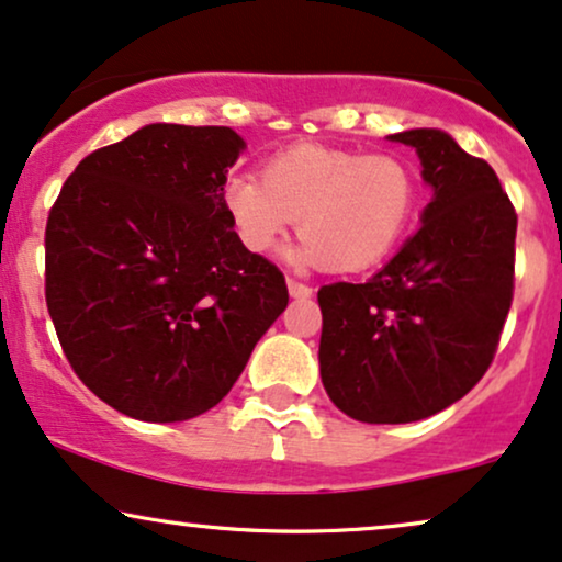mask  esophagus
Instances as JSON below:
<instances>
[{
  "instance_id": "esophagus-1",
  "label": "esophagus",
  "mask_w": 562,
  "mask_h": 562,
  "mask_svg": "<svg viewBox=\"0 0 562 562\" xmlns=\"http://www.w3.org/2000/svg\"><path fill=\"white\" fill-rule=\"evenodd\" d=\"M286 286H289V294H292L294 300H307V296H313V289H310L307 283H302V281L289 279Z\"/></svg>"
}]
</instances>
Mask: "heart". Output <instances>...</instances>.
<instances>
[{
	"mask_svg": "<svg viewBox=\"0 0 562 562\" xmlns=\"http://www.w3.org/2000/svg\"><path fill=\"white\" fill-rule=\"evenodd\" d=\"M419 179L401 156L294 145L262 177H228L224 207L241 247L268 252L296 221L292 258L330 273H357L385 260L417 216Z\"/></svg>",
	"mask_w": 562,
	"mask_h": 562,
	"instance_id": "heart-1",
	"label": "heart"
}]
</instances>
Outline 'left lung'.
I'll list each match as a JSON object with an SVG mask.
<instances>
[{
	"mask_svg": "<svg viewBox=\"0 0 562 562\" xmlns=\"http://www.w3.org/2000/svg\"><path fill=\"white\" fill-rule=\"evenodd\" d=\"M432 200L367 283H328L321 378L346 417L406 425L456 404L493 362L514 302L516 211L493 166L442 130H406Z\"/></svg>",
	"mask_w": 562,
	"mask_h": 562,
	"instance_id": "obj_1",
	"label": "left lung"
}]
</instances>
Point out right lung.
I'll return each mask as SVG.
<instances>
[{
	"label": "right lung",
	"mask_w": 562,
	"mask_h": 562,
	"mask_svg": "<svg viewBox=\"0 0 562 562\" xmlns=\"http://www.w3.org/2000/svg\"><path fill=\"white\" fill-rule=\"evenodd\" d=\"M245 140L145 124L93 150L46 221V307L75 375L116 412L184 422L218 404L289 304L224 207Z\"/></svg>",
	"instance_id": "add662e5"
}]
</instances>
